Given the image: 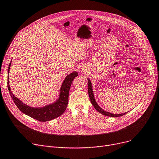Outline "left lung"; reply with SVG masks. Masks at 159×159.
Wrapping results in <instances>:
<instances>
[{"label":"left lung","instance_id":"obj_1","mask_svg":"<svg viewBox=\"0 0 159 159\" xmlns=\"http://www.w3.org/2000/svg\"><path fill=\"white\" fill-rule=\"evenodd\" d=\"M88 94H89V99H90V101L92 102V104L93 105V106L94 107V108L98 110V111L103 114L105 116H110V117H120V116H123L125 115V114H127V112H125V113H123V114H112V113H110V112H107V111H105L104 110L102 109L99 106V105L97 103L95 99V98H94V94H93V88H92V82H91V80H89V78H88Z\"/></svg>","mask_w":159,"mask_h":159}]
</instances>
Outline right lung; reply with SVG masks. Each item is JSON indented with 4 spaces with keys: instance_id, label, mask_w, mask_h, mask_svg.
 <instances>
[{
    "instance_id": "add662e5",
    "label": "right lung",
    "mask_w": 159,
    "mask_h": 159,
    "mask_svg": "<svg viewBox=\"0 0 159 159\" xmlns=\"http://www.w3.org/2000/svg\"><path fill=\"white\" fill-rule=\"evenodd\" d=\"M11 64V61H10L8 67V75ZM77 76L78 73L77 71H73L70 75H67L62 84L61 86L58 99L54 102L52 103V104L47 105L43 107L37 108L26 105L21 101L17 98L16 97H15V95L11 92L9 84V75L8 80V88L13 101L14 102L16 105L23 113L31 117V118L37 120L38 121H48L58 118V117H59L64 112L67 106L69 92H70L71 83L73 80L76 77H77Z\"/></svg>"
}]
</instances>
